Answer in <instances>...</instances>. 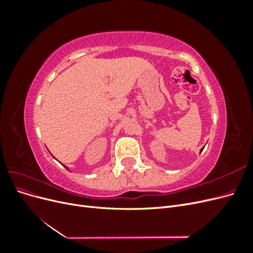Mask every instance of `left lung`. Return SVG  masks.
<instances>
[{
  "instance_id": "obj_1",
  "label": "left lung",
  "mask_w": 253,
  "mask_h": 253,
  "mask_svg": "<svg viewBox=\"0 0 253 253\" xmlns=\"http://www.w3.org/2000/svg\"><path fill=\"white\" fill-rule=\"evenodd\" d=\"M203 150H204V148H203V149H201V152H202V151H203Z\"/></svg>"
}]
</instances>
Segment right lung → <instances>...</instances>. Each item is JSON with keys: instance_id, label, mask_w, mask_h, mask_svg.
I'll list each match as a JSON object with an SVG mask.
<instances>
[{"instance_id": "1", "label": "right lung", "mask_w": 253, "mask_h": 253, "mask_svg": "<svg viewBox=\"0 0 253 253\" xmlns=\"http://www.w3.org/2000/svg\"><path fill=\"white\" fill-rule=\"evenodd\" d=\"M61 165H63V164H61ZM63 166H64V165H63ZM64 167H65V168H66V169H67V170H70V169H68V168H67V167H66V166H64Z\"/></svg>"}]
</instances>
